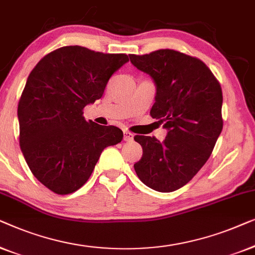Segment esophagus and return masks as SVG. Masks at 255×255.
Segmentation results:
<instances>
[{
  "mask_svg": "<svg viewBox=\"0 0 255 255\" xmlns=\"http://www.w3.org/2000/svg\"><path fill=\"white\" fill-rule=\"evenodd\" d=\"M132 138H134V134H132V132L128 131V130H124V139H125V141L130 142V141H132Z\"/></svg>",
  "mask_w": 255,
  "mask_h": 255,
  "instance_id": "esophagus-1",
  "label": "esophagus"
}]
</instances>
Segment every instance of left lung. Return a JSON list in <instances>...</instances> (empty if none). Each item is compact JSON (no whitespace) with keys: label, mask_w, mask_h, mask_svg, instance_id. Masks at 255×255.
Masks as SVG:
<instances>
[{"label":"left lung","mask_w":255,"mask_h":255,"mask_svg":"<svg viewBox=\"0 0 255 255\" xmlns=\"http://www.w3.org/2000/svg\"><path fill=\"white\" fill-rule=\"evenodd\" d=\"M129 59L152 78L156 96L150 114L167 130L163 142L135 136L143 149L135 172L157 192L177 191L206 164L223 128L221 85L202 61L173 49Z\"/></svg>","instance_id":"1"}]
</instances>
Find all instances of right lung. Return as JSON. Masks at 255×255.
<instances>
[{
  "label": "right lung",
  "mask_w": 255,
  "mask_h": 255,
  "mask_svg": "<svg viewBox=\"0 0 255 255\" xmlns=\"http://www.w3.org/2000/svg\"><path fill=\"white\" fill-rule=\"evenodd\" d=\"M126 54L64 46L37 63L18 104L19 144L35 178L56 194H69L90 178L106 146L123 141L114 126L85 121L83 109L102 98Z\"/></svg>",
  "instance_id": "1"
}]
</instances>
